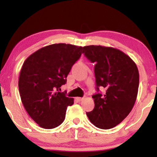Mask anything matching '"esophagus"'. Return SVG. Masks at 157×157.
Segmentation results:
<instances>
[{
  "label": "esophagus",
  "instance_id": "esophagus-1",
  "mask_svg": "<svg viewBox=\"0 0 157 157\" xmlns=\"http://www.w3.org/2000/svg\"><path fill=\"white\" fill-rule=\"evenodd\" d=\"M76 99L78 101H81L83 99V98H81V97H76Z\"/></svg>",
  "mask_w": 157,
  "mask_h": 157
}]
</instances>
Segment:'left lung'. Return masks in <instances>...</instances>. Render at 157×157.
<instances>
[{"label":"left lung","instance_id":"left-lung-1","mask_svg":"<svg viewBox=\"0 0 157 157\" xmlns=\"http://www.w3.org/2000/svg\"><path fill=\"white\" fill-rule=\"evenodd\" d=\"M83 53L94 63L96 89L92 96L94 109L86 112L96 127L109 129L121 123L128 115L138 94L139 75L136 63L119 49L101 46L83 47ZM104 87V95L98 92Z\"/></svg>","mask_w":157,"mask_h":157}]
</instances>
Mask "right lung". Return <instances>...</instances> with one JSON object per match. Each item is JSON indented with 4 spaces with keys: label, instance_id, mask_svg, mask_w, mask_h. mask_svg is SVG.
<instances>
[{
    "label": "right lung",
    "instance_id": "1",
    "mask_svg": "<svg viewBox=\"0 0 157 157\" xmlns=\"http://www.w3.org/2000/svg\"><path fill=\"white\" fill-rule=\"evenodd\" d=\"M82 53L81 46L56 44L36 51L23 63L18 80L21 101L40 127L56 128L65 119L67 106L73 105L74 98L59 90Z\"/></svg>",
    "mask_w": 157,
    "mask_h": 157
}]
</instances>
